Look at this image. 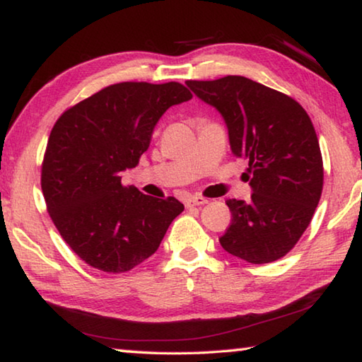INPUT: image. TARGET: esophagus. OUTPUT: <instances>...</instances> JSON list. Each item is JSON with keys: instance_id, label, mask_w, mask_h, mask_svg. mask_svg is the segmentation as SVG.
<instances>
[{"instance_id": "esophagus-1", "label": "esophagus", "mask_w": 362, "mask_h": 362, "mask_svg": "<svg viewBox=\"0 0 362 362\" xmlns=\"http://www.w3.org/2000/svg\"><path fill=\"white\" fill-rule=\"evenodd\" d=\"M209 203L206 198L203 196H198V194H193V196H188L187 201H185V206L187 207H193V206H204Z\"/></svg>"}]
</instances>
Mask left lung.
<instances>
[{
    "instance_id": "1",
    "label": "left lung",
    "mask_w": 362,
    "mask_h": 362,
    "mask_svg": "<svg viewBox=\"0 0 362 362\" xmlns=\"http://www.w3.org/2000/svg\"><path fill=\"white\" fill-rule=\"evenodd\" d=\"M222 115L233 155L249 161L250 201L228 199L231 225L220 238L226 252L269 263L296 246L322 193V156L308 113L292 97L244 76L187 81Z\"/></svg>"
}]
</instances>
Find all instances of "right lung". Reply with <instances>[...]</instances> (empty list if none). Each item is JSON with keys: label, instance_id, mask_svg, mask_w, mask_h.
I'll return each mask as SVG.
<instances>
[{"label": "right lung", "instance_id": "1", "mask_svg": "<svg viewBox=\"0 0 362 362\" xmlns=\"http://www.w3.org/2000/svg\"><path fill=\"white\" fill-rule=\"evenodd\" d=\"M180 83H118L62 113L47 140L41 189L73 252L105 273L129 272L158 250L183 204L124 187L169 107L192 99Z\"/></svg>", "mask_w": 362, "mask_h": 362}]
</instances>
